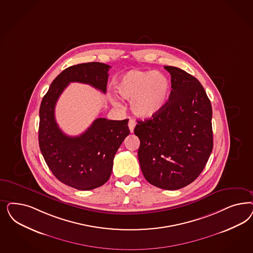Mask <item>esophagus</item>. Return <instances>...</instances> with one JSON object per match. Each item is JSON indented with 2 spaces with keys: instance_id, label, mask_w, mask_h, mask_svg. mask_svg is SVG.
Returning a JSON list of instances; mask_svg holds the SVG:
<instances>
[{
  "instance_id": "1",
  "label": "esophagus",
  "mask_w": 253,
  "mask_h": 253,
  "mask_svg": "<svg viewBox=\"0 0 253 253\" xmlns=\"http://www.w3.org/2000/svg\"><path fill=\"white\" fill-rule=\"evenodd\" d=\"M135 126H136V122H135L133 119H130L129 122H128V127H129V130H130L131 133L134 132Z\"/></svg>"
}]
</instances>
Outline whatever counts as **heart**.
Listing matches in <instances>:
<instances>
[{
    "label": "heart",
    "mask_w": 253,
    "mask_h": 253,
    "mask_svg": "<svg viewBox=\"0 0 253 253\" xmlns=\"http://www.w3.org/2000/svg\"><path fill=\"white\" fill-rule=\"evenodd\" d=\"M116 93L126 100H131L130 109L136 116L151 118L159 114L169 100L170 82L159 72L132 70L115 83ZM117 105V102L114 100Z\"/></svg>",
    "instance_id": "obj_1"
}]
</instances>
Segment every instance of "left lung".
Listing matches in <instances>:
<instances>
[{
  "instance_id": "left-lung-1",
  "label": "left lung",
  "mask_w": 253,
  "mask_h": 253,
  "mask_svg": "<svg viewBox=\"0 0 253 253\" xmlns=\"http://www.w3.org/2000/svg\"><path fill=\"white\" fill-rule=\"evenodd\" d=\"M171 75L167 105L138 121L139 165L147 181L165 190L192 183L203 171L213 148L212 108L200 82L185 71L164 67Z\"/></svg>"
}]
</instances>
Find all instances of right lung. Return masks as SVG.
<instances>
[{
  "label": "right lung",
  "instance_id": "add662e5",
  "mask_svg": "<svg viewBox=\"0 0 253 253\" xmlns=\"http://www.w3.org/2000/svg\"><path fill=\"white\" fill-rule=\"evenodd\" d=\"M100 62L71 66L57 75L42 98L39 111V146L49 169L62 183L87 191L110 178L114 155L130 131L128 119L97 118L80 136L70 137L55 119L57 99L70 83L77 82L106 92L109 69Z\"/></svg>",
  "mask_w": 253,
  "mask_h": 253
}]
</instances>
